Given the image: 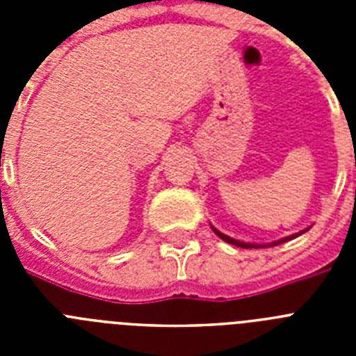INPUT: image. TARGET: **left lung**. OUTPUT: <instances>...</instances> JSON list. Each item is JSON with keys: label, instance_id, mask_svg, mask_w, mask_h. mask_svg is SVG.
<instances>
[{"label": "left lung", "instance_id": "1", "mask_svg": "<svg viewBox=\"0 0 356 356\" xmlns=\"http://www.w3.org/2000/svg\"><path fill=\"white\" fill-rule=\"evenodd\" d=\"M210 228L213 229V234H216L217 237L222 238V241L228 242V244H234V246H237V248H246V250H248V248H267V246H276V244H282V242H287V241H291V238L300 237V235L305 234L307 229H310V226H308V228H305V229H301V232H298V234H292V235H289V237L278 238V241L269 242V244H253V242H242V241H237V238H234V237H228V235H225L222 232H219L217 228H213L212 225H210Z\"/></svg>", "mask_w": 356, "mask_h": 356}]
</instances>
